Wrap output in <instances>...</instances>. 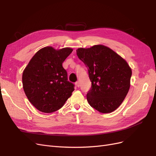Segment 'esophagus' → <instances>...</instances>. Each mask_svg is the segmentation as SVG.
<instances>
[{
    "instance_id": "1",
    "label": "esophagus",
    "mask_w": 156,
    "mask_h": 156,
    "mask_svg": "<svg viewBox=\"0 0 156 156\" xmlns=\"http://www.w3.org/2000/svg\"><path fill=\"white\" fill-rule=\"evenodd\" d=\"M75 85H76L77 87H80V83L79 81H77L76 83H75Z\"/></svg>"
}]
</instances>
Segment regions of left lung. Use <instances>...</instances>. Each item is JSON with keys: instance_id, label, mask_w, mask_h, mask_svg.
Listing matches in <instances>:
<instances>
[{"instance_id": "1", "label": "left lung", "mask_w": 156, "mask_h": 156, "mask_svg": "<svg viewBox=\"0 0 156 156\" xmlns=\"http://www.w3.org/2000/svg\"><path fill=\"white\" fill-rule=\"evenodd\" d=\"M88 69L92 87L87 94L88 103L101 113L115 111L130 88L132 71L123 58L109 48L96 45L76 50Z\"/></svg>"}]
</instances>
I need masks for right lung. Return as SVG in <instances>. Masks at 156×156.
I'll return each instance as SVG.
<instances>
[{
  "label": "right lung",
  "instance_id": "add662e5",
  "mask_svg": "<svg viewBox=\"0 0 156 156\" xmlns=\"http://www.w3.org/2000/svg\"><path fill=\"white\" fill-rule=\"evenodd\" d=\"M73 51L51 46L33 56L23 73V87L28 100L37 110L51 113L62 107L74 90L62 63Z\"/></svg>",
  "mask_w": 156,
  "mask_h": 156
}]
</instances>
